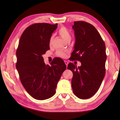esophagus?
<instances>
[{
	"instance_id": "obj_1",
	"label": "esophagus",
	"mask_w": 120,
	"mask_h": 120,
	"mask_svg": "<svg viewBox=\"0 0 120 120\" xmlns=\"http://www.w3.org/2000/svg\"><path fill=\"white\" fill-rule=\"evenodd\" d=\"M64 62H65V64H66V65L68 66V61H64Z\"/></svg>"
}]
</instances>
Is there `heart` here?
Listing matches in <instances>:
<instances>
[{
    "mask_svg": "<svg viewBox=\"0 0 120 120\" xmlns=\"http://www.w3.org/2000/svg\"><path fill=\"white\" fill-rule=\"evenodd\" d=\"M58 34L60 35V37H62V39L67 42L70 41L71 39H72V36H71L70 32L68 31V30L64 26H62L60 28V29L58 30ZM53 40V37L51 36L49 41V44L50 45H52ZM56 55H57L58 57L65 58L67 57V52L58 50L56 52Z\"/></svg>",
    "mask_w": 120,
    "mask_h": 120,
    "instance_id": "obj_1",
    "label": "heart"
}]
</instances>
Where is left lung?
Here are the masks:
<instances>
[{"label": "left lung", "mask_w": 120, "mask_h": 120, "mask_svg": "<svg viewBox=\"0 0 120 120\" xmlns=\"http://www.w3.org/2000/svg\"><path fill=\"white\" fill-rule=\"evenodd\" d=\"M75 44L71 60L79 61L80 67L70 63L68 69L73 73L71 81L73 93L80 99L90 98L98 91L105 77L107 59L105 43L92 25L76 21Z\"/></svg>", "instance_id": "8db88e82"}]
</instances>
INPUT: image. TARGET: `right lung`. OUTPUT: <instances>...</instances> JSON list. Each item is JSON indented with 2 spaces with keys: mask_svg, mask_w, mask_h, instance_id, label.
Segmentation results:
<instances>
[{
  "mask_svg": "<svg viewBox=\"0 0 120 120\" xmlns=\"http://www.w3.org/2000/svg\"><path fill=\"white\" fill-rule=\"evenodd\" d=\"M58 24L35 23L22 33L16 50V69L20 80L30 96L44 100L56 93L57 83L67 66L56 58L46 65L42 55L49 49V41Z\"/></svg>",
  "mask_w": 120,
  "mask_h": 120,
  "instance_id": "obj_1",
  "label": "right lung"
}]
</instances>
